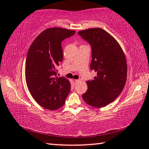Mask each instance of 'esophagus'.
<instances>
[{
    "instance_id": "1",
    "label": "esophagus",
    "mask_w": 149,
    "mask_h": 149,
    "mask_svg": "<svg viewBox=\"0 0 149 149\" xmlns=\"http://www.w3.org/2000/svg\"><path fill=\"white\" fill-rule=\"evenodd\" d=\"M74 81H75V84H77V83H79L80 81V80L79 79H75Z\"/></svg>"
}]
</instances>
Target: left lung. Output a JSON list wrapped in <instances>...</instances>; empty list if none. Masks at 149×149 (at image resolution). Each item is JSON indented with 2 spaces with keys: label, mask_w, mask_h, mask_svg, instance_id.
<instances>
[{
  "label": "left lung",
  "mask_w": 149,
  "mask_h": 149,
  "mask_svg": "<svg viewBox=\"0 0 149 149\" xmlns=\"http://www.w3.org/2000/svg\"><path fill=\"white\" fill-rule=\"evenodd\" d=\"M91 45V70L97 76L87 81L88 89L83 95L85 102L91 107H106L122 93L127 79V63L122 48L114 37L100 28L78 32Z\"/></svg>",
  "instance_id": "left-lung-1"
}]
</instances>
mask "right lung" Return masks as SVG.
<instances>
[{"mask_svg": "<svg viewBox=\"0 0 149 149\" xmlns=\"http://www.w3.org/2000/svg\"><path fill=\"white\" fill-rule=\"evenodd\" d=\"M75 31L54 27L41 33L30 46L26 61V80L35 101L54 110L64 104L71 85L66 78L57 77L56 67L63 60L62 42Z\"/></svg>", "mask_w": 149, "mask_h": 149, "instance_id": "1", "label": "right lung"}]
</instances>
